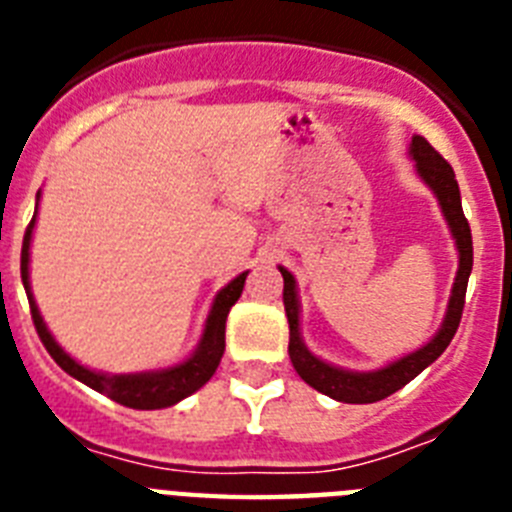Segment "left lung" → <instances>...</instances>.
I'll return each mask as SVG.
<instances>
[{
    "label": "left lung",
    "mask_w": 512,
    "mask_h": 512,
    "mask_svg": "<svg viewBox=\"0 0 512 512\" xmlns=\"http://www.w3.org/2000/svg\"><path fill=\"white\" fill-rule=\"evenodd\" d=\"M410 156L415 161V171L423 179L431 192L436 194L438 205H441L443 217L449 223L451 235L456 241V251H459V271H456L454 289H451L449 310H446V318H443L441 328H438L436 336L425 343L423 348L413 351V354L402 356V359L392 361V364L382 366L377 372H348L341 366L325 364L323 359H318L315 354L307 351V346L302 343L300 336V300H297V284L295 277L289 274L287 269L279 266L284 277V310H287L289 320V359L292 366L297 369L302 379H305L310 387H315L323 395L333 397L338 402H351V405H366V402H379L384 397H390L392 392L402 390L410 379L418 377L425 366H431L438 356L446 351V346L454 338L456 328L461 323V312H464V295H467V282L469 274H472V230H469L467 217L461 210V194L459 184H456L454 169L449 166V161L436 151V148L423 138V135H415L413 143H410Z\"/></svg>",
    "instance_id": "obj_1"
}]
</instances>
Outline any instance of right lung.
I'll return each instance as SVG.
<instances>
[{
	"instance_id": "add662e5",
	"label": "right lung",
	"mask_w": 512,
	"mask_h": 512,
	"mask_svg": "<svg viewBox=\"0 0 512 512\" xmlns=\"http://www.w3.org/2000/svg\"><path fill=\"white\" fill-rule=\"evenodd\" d=\"M40 200V192H38ZM35 210L33 220L25 230V241H22V256H20V274L22 284H25L27 300H30V312H33V323L38 330L40 341H43L45 351L53 356L63 372L71 374L74 379L84 382L87 387L97 390L99 395H107L110 400L120 402L125 408L133 410H161L171 408L179 400L189 397L192 392H197L202 384L210 382V377L215 374L217 364L223 359L225 351V320H228L230 307L238 302L243 292V284H246L248 271L238 274L230 284H225L220 292L215 295L210 307V315L205 320V330H202V338L194 348V354L189 359H184L182 364L169 366V369H158V372H140V374H102L92 372L87 366H81L79 361L71 359L66 351L56 343V338L51 336V330L45 328L43 318H40V310L35 305V297L30 292V241H33V228H35Z\"/></svg>"
}]
</instances>
